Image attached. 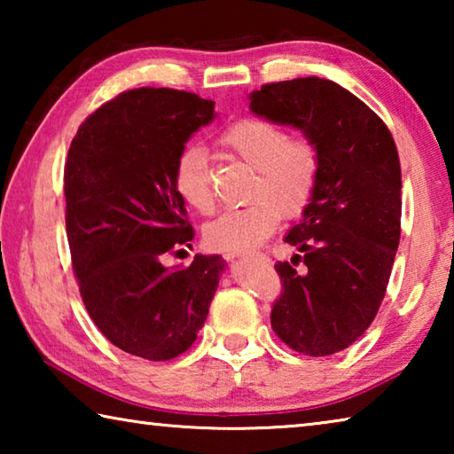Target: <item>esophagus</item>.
Here are the masks:
<instances>
[{
	"label": "esophagus",
	"instance_id": "34e87169",
	"mask_svg": "<svg viewBox=\"0 0 454 454\" xmlns=\"http://www.w3.org/2000/svg\"><path fill=\"white\" fill-rule=\"evenodd\" d=\"M226 260H234V258H246V254H236V252H228V254H224Z\"/></svg>",
	"mask_w": 454,
	"mask_h": 454
}]
</instances>
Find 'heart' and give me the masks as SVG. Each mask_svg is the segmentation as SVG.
Here are the masks:
<instances>
[{"label":"heart","instance_id":"b5f03b06","mask_svg":"<svg viewBox=\"0 0 454 454\" xmlns=\"http://www.w3.org/2000/svg\"><path fill=\"white\" fill-rule=\"evenodd\" d=\"M224 150L254 170L250 204L226 210L204 226V244L220 252H248L270 236L278 220L296 218L309 208L320 178V152L310 140H290L272 121L244 118L220 136ZM174 188L192 208L208 214L214 196L206 153L198 145L182 150L174 164Z\"/></svg>","mask_w":454,"mask_h":454}]
</instances>
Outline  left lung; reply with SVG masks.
<instances>
[{"instance_id": "1", "label": "left lung", "mask_w": 454, "mask_h": 454, "mask_svg": "<svg viewBox=\"0 0 454 454\" xmlns=\"http://www.w3.org/2000/svg\"><path fill=\"white\" fill-rule=\"evenodd\" d=\"M248 99L254 116L301 129L320 152L312 202L284 238L298 254L276 264L284 292L270 320L292 350L334 355L371 326L395 264L403 210L395 140L371 107L330 80L266 83Z\"/></svg>"}]
</instances>
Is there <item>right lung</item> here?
Here are the masks:
<instances>
[{
    "instance_id": "add662e5",
    "label": "right lung",
    "mask_w": 454,
    "mask_h": 454,
    "mask_svg": "<svg viewBox=\"0 0 454 454\" xmlns=\"http://www.w3.org/2000/svg\"><path fill=\"white\" fill-rule=\"evenodd\" d=\"M214 118L212 99L129 90L91 114L67 152L66 232L82 301L128 355L158 363L186 352L226 268L218 254L164 266L168 252L194 238L174 164Z\"/></svg>"
}]
</instances>
